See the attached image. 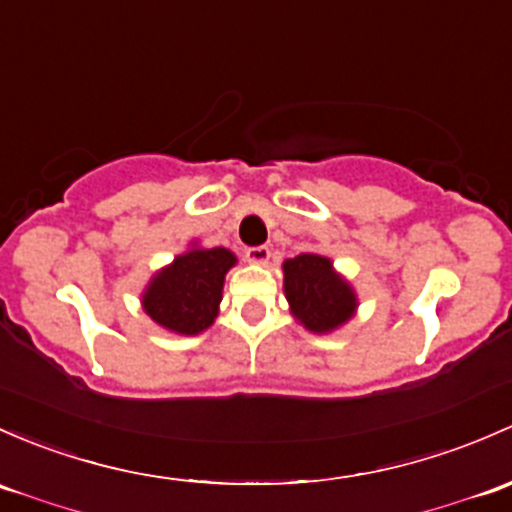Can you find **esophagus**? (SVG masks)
Segmentation results:
<instances>
[{"label": "esophagus", "mask_w": 512, "mask_h": 512, "mask_svg": "<svg viewBox=\"0 0 512 512\" xmlns=\"http://www.w3.org/2000/svg\"><path fill=\"white\" fill-rule=\"evenodd\" d=\"M245 260L252 262V265H265L270 260V247L260 245V247H247L245 250Z\"/></svg>", "instance_id": "34e87169"}]
</instances>
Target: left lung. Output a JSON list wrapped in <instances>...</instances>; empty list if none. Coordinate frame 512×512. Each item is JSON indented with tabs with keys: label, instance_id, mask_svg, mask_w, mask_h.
I'll return each mask as SVG.
<instances>
[{
	"label": "left lung",
	"instance_id": "8db88e82",
	"mask_svg": "<svg viewBox=\"0 0 512 512\" xmlns=\"http://www.w3.org/2000/svg\"><path fill=\"white\" fill-rule=\"evenodd\" d=\"M282 272L289 311L306 331L333 333L348 324L358 311L353 284L319 252L289 257L282 262Z\"/></svg>",
	"mask_w": 512,
	"mask_h": 512
}]
</instances>
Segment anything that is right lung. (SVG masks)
<instances>
[{"label": "right lung", "mask_w": 512, "mask_h": 512, "mask_svg": "<svg viewBox=\"0 0 512 512\" xmlns=\"http://www.w3.org/2000/svg\"><path fill=\"white\" fill-rule=\"evenodd\" d=\"M235 265L238 257L228 247L191 242L149 279L142 292L144 314L176 336H198L218 319L225 274Z\"/></svg>", "instance_id": "1"}]
</instances>
